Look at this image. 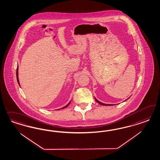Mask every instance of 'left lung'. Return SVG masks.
Returning <instances> with one entry per match:
<instances>
[{
	"mask_svg": "<svg viewBox=\"0 0 160 160\" xmlns=\"http://www.w3.org/2000/svg\"><path fill=\"white\" fill-rule=\"evenodd\" d=\"M130 98V97H129ZM129 98H128L127 100H126L125 101H126V100H127ZM94 98H95V100L96 101V102L98 103V104H101V105H102V106H114V104H104V103H102V102H99L98 100H97V99L94 97ZM125 101H124V102H125Z\"/></svg>",
	"mask_w": 160,
	"mask_h": 160,
	"instance_id": "1",
	"label": "left lung"
}]
</instances>
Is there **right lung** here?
I'll use <instances>...</instances> for the list:
<instances>
[{
    "instance_id": "obj_1",
    "label": "right lung",
    "mask_w": 160,
    "mask_h": 160,
    "mask_svg": "<svg viewBox=\"0 0 160 160\" xmlns=\"http://www.w3.org/2000/svg\"><path fill=\"white\" fill-rule=\"evenodd\" d=\"M16 77H17V81H18V84H19V85L20 86L19 80V78H18V68H17V70H16ZM70 102H71V101L69 102L68 103V104H67L66 106L63 107H62V108H64L67 107H68V106L70 104ZM60 109H61V108H59V109H58V110H60Z\"/></svg>"
}]
</instances>
